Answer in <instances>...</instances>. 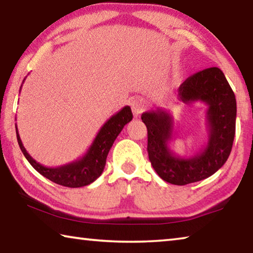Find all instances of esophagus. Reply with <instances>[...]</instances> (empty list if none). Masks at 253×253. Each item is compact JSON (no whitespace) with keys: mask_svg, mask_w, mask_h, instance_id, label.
<instances>
[{"mask_svg":"<svg viewBox=\"0 0 253 253\" xmlns=\"http://www.w3.org/2000/svg\"><path fill=\"white\" fill-rule=\"evenodd\" d=\"M130 107H131V110H132V114H134V117L135 118H138L140 115H142V113L144 111V102L140 100V99H134L131 101L130 104Z\"/></svg>","mask_w":253,"mask_h":253,"instance_id":"esophagus-1","label":"esophagus"}]
</instances>
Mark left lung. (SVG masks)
<instances>
[{
    "label": "left lung",
    "instance_id": "obj_1",
    "mask_svg": "<svg viewBox=\"0 0 253 253\" xmlns=\"http://www.w3.org/2000/svg\"><path fill=\"white\" fill-rule=\"evenodd\" d=\"M177 99L179 104L200 101L208 106V143L196 155L182 157L170 149L174 122L169 111H145L142 121L147 127V152L153 169L164 181L186 185L210 177L228 160L235 135L237 101L224 74L216 67L187 78L179 85Z\"/></svg>",
    "mask_w": 253,
    "mask_h": 253
}]
</instances>
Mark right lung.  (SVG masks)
Here are the masks:
<instances>
[{
    "instance_id": "right-lung-1",
    "label": "right lung",
    "mask_w": 253,
    "mask_h": 253,
    "mask_svg": "<svg viewBox=\"0 0 253 253\" xmlns=\"http://www.w3.org/2000/svg\"><path fill=\"white\" fill-rule=\"evenodd\" d=\"M131 119L132 114L130 107L125 106L118 113L113 115L101 126L90 147L88 148L84 156L74 162L68 163L66 165L58 166V168H46L31 157L23 146L15 124L16 138H18L19 146L23 155L37 172H39L45 178L59 184V185L67 187H81L95 182L104 172L107 155H108L115 139L121 134L124 126L129 123Z\"/></svg>"
}]
</instances>
